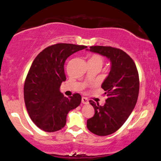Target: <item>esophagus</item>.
I'll return each instance as SVG.
<instances>
[{"label":"esophagus","instance_id":"1","mask_svg":"<svg viewBox=\"0 0 161 161\" xmlns=\"http://www.w3.org/2000/svg\"><path fill=\"white\" fill-rule=\"evenodd\" d=\"M82 103H83V104H88V100L86 98L83 97L82 98Z\"/></svg>","mask_w":161,"mask_h":161}]
</instances>
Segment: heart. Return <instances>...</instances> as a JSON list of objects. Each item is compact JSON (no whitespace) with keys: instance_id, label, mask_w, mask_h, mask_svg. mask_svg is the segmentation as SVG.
Returning <instances> with one entry per match:
<instances>
[{"instance_id":"heart-1","label":"heart","mask_w":161,"mask_h":161,"mask_svg":"<svg viewBox=\"0 0 161 161\" xmlns=\"http://www.w3.org/2000/svg\"><path fill=\"white\" fill-rule=\"evenodd\" d=\"M88 62L89 63L96 64V65H99L102 67L103 63V58L101 55H97V54H94V55H92L90 58H89Z\"/></svg>"}]
</instances>
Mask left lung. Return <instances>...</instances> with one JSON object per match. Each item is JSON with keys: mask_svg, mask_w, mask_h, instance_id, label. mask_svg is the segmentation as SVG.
I'll use <instances>...</instances> for the list:
<instances>
[{"mask_svg": "<svg viewBox=\"0 0 161 161\" xmlns=\"http://www.w3.org/2000/svg\"><path fill=\"white\" fill-rule=\"evenodd\" d=\"M86 50L106 57L111 63L110 72L101 84L107 99L103 106L89 101L95 114L87 120L91 132L106 136L119 129L134 109L139 94V75L132 59L119 49L92 46Z\"/></svg>", "mask_w": 161, "mask_h": 161, "instance_id": "1", "label": "left lung"}]
</instances>
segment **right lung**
Returning <instances> with one entry per match:
<instances>
[{"instance_id": "right-lung-1", "label": "right lung", "mask_w": 161, "mask_h": 161, "mask_svg": "<svg viewBox=\"0 0 161 161\" xmlns=\"http://www.w3.org/2000/svg\"><path fill=\"white\" fill-rule=\"evenodd\" d=\"M86 47L56 44L44 49L34 60L24 83V96L29 117L39 129L48 132L61 130L65 127L68 112L80 105L79 93L67 98L60 89L66 80V59Z\"/></svg>"}]
</instances>
